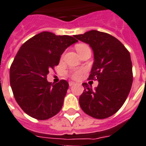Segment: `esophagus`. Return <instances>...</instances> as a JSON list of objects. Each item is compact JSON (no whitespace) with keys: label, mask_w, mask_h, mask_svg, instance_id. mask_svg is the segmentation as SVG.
<instances>
[{"label":"esophagus","mask_w":146,"mask_h":146,"mask_svg":"<svg viewBox=\"0 0 146 146\" xmlns=\"http://www.w3.org/2000/svg\"><path fill=\"white\" fill-rule=\"evenodd\" d=\"M74 84H75V83L73 81H70L69 83H68V84H69V86H72L73 85H74Z\"/></svg>","instance_id":"34e87169"}]
</instances>
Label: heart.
<instances>
[{
  "mask_svg": "<svg viewBox=\"0 0 146 146\" xmlns=\"http://www.w3.org/2000/svg\"><path fill=\"white\" fill-rule=\"evenodd\" d=\"M85 45H86V44H78V45L76 46V50H77V51H78V50L81 48L82 47L85 46ZM84 72V69H83V68H79V69H76V70L71 72L70 75L71 77H72V78H74V79H79V78L81 77Z\"/></svg>",
  "mask_w": 146,
  "mask_h": 146,
  "instance_id": "obj_1",
  "label": "heart"
}]
</instances>
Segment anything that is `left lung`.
I'll use <instances>...</instances> for the list:
<instances>
[{"label":"left lung","mask_w":146,"mask_h":146,"mask_svg":"<svg viewBox=\"0 0 146 146\" xmlns=\"http://www.w3.org/2000/svg\"><path fill=\"white\" fill-rule=\"evenodd\" d=\"M74 36L93 50L95 61L88 79L98 80L96 90L86 83L82 84L84 90L79 98L80 108L95 119L110 117L121 108L131 91L133 72L129 51L107 33L90 31Z\"/></svg>","instance_id":"left-lung-1"}]
</instances>
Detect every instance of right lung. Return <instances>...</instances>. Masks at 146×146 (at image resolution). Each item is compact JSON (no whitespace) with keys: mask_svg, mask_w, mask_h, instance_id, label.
<instances>
[{"mask_svg":"<svg viewBox=\"0 0 146 146\" xmlns=\"http://www.w3.org/2000/svg\"><path fill=\"white\" fill-rule=\"evenodd\" d=\"M77 42L70 36L44 31L21 45L10 66L9 82L15 101L27 115L46 120L60 111L68 83L52 84L47 75L58 66L64 50Z\"/></svg>","mask_w":146,"mask_h":146,"instance_id":"add662e5","label":"right lung"}]
</instances>
